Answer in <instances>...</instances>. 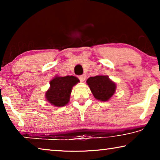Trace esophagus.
<instances>
[{
    "label": "esophagus",
    "mask_w": 160,
    "mask_h": 160,
    "mask_svg": "<svg viewBox=\"0 0 160 160\" xmlns=\"http://www.w3.org/2000/svg\"><path fill=\"white\" fill-rule=\"evenodd\" d=\"M78 78H79L81 82H84V81H85L86 79V76H85V75H81L79 77H78Z\"/></svg>",
    "instance_id": "1"
}]
</instances>
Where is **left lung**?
Masks as SVG:
<instances>
[{
  "instance_id": "1",
  "label": "left lung",
  "mask_w": 160,
  "mask_h": 160,
  "mask_svg": "<svg viewBox=\"0 0 160 160\" xmlns=\"http://www.w3.org/2000/svg\"><path fill=\"white\" fill-rule=\"evenodd\" d=\"M88 86L97 100L107 102L115 93L116 86L115 82L107 75H97L89 78L87 80Z\"/></svg>"
}]
</instances>
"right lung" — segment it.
Returning <instances> with one entry per match:
<instances>
[{"label":"right lung","instance_id":"1","mask_svg":"<svg viewBox=\"0 0 160 160\" xmlns=\"http://www.w3.org/2000/svg\"><path fill=\"white\" fill-rule=\"evenodd\" d=\"M79 82V79L72 75L56 76L50 81V88L45 94L46 99L55 107L65 106L70 101L72 87Z\"/></svg>","mask_w":160,"mask_h":160}]
</instances>
